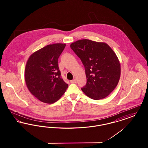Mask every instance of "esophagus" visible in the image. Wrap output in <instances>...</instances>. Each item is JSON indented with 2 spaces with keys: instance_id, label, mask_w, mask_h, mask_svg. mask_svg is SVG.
I'll return each mask as SVG.
<instances>
[{
  "instance_id": "1",
  "label": "esophagus",
  "mask_w": 148,
  "mask_h": 148,
  "mask_svg": "<svg viewBox=\"0 0 148 148\" xmlns=\"http://www.w3.org/2000/svg\"><path fill=\"white\" fill-rule=\"evenodd\" d=\"M71 83H73V84H75V83H77V80L75 79H74L73 80H71Z\"/></svg>"
}]
</instances>
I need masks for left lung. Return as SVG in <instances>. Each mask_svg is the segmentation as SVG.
Instances as JSON below:
<instances>
[{"instance_id":"left-lung-1","label":"left lung","mask_w":148,"mask_h":148,"mask_svg":"<svg viewBox=\"0 0 148 148\" xmlns=\"http://www.w3.org/2000/svg\"><path fill=\"white\" fill-rule=\"evenodd\" d=\"M71 48L84 66L86 84L82 91L94 100L105 98L117 86L120 64L112 49L105 42L82 39Z\"/></svg>"}]
</instances>
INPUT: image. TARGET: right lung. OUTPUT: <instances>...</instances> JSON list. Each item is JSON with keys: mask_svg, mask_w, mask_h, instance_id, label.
Wrapping results in <instances>:
<instances>
[{"mask_svg": "<svg viewBox=\"0 0 148 148\" xmlns=\"http://www.w3.org/2000/svg\"><path fill=\"white\" fill-rule=\"evenodd\" d=\"M65 45L61 43L48 45L35 51L28 60L25 83L30 92L42 102H56L68 87L62 77L58 64Z\"/></svg>", "mask_w": 148, "mask_h": 148, "instance_id": "1", "label": "right lung"}]
</instances>
